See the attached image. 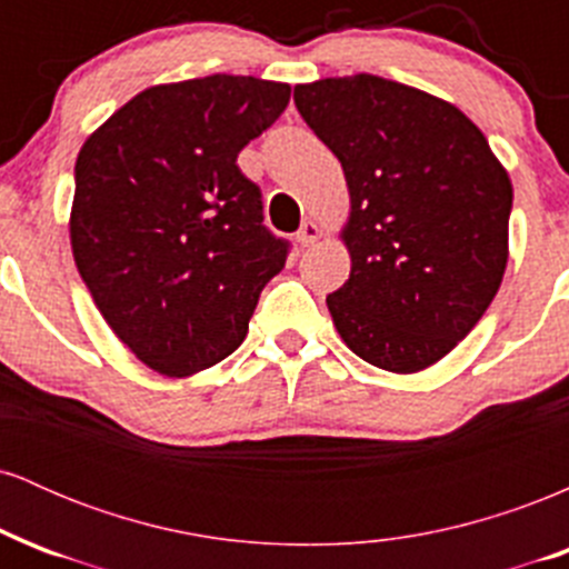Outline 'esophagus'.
Listing matches in <instances>:
<instances>
[{
	"instance_id": "esophagus-1",
	"label": "esophagus",
	"mask_w": 569,
	"mask_h": 569,
	"mask_svg": "<svg viewBox=\"0 0 569 569\" xmlns=\"http://www.w3.org/2000/svg\"><path fill=\"white\" fill-rule=\"evenodd\" d=\"M318 238H321V227H318L316 221H310V219L302 221V227H299V232H297V243L307 248V246L316 243Z\"/></svg>"
}]
</instances>
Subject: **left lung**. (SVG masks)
<instances>
[{
  "mask_svg": "<svg viewBox=\"0 0 569 569\" xmlns=\"http://www.w3.org/2000/svg\"><path fill=\"white\" fill-rule=\"evenodd\" d=\"M293 103L342 162L350 278L326 297L371 367L415 375L479 323L508 264L513 187L455 103L375 74L297 84Z\"/></svg>",
  "mask_w": 569,
  "mask_h": 569,
  "instance_id": "obj_1",
  "label": "left lung"
}]
</instances>
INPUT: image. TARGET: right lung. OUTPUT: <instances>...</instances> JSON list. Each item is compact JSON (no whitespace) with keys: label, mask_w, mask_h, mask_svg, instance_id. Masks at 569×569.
Masks as SVG:
<instances>
[{"label":"right lung","mask_w":569,"mask_h":569,"mask_svg":"<svg viewBox=\"0 0 569 569\" xmlns=\"http://www.w3.org/2000/svg\"><path fill=\"white\" fill-rule=\"evenodd\" d=\"M286 82L211 74L154 84L96 128L74 166L69 238L90 297L141 363L189 377L248 335L289 243L238 168L289 107Z\"/></svg>","instance_id":"right-lung-1"}]
</instances>
